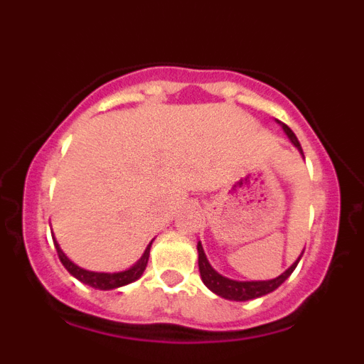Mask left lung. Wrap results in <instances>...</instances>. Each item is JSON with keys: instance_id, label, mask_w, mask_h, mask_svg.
Instances as JSON below:
<instances>
[{"instance_id": "8db88e82", "label": "left lung", "mask_w": 364, "mask_h": 364, "mask_svg": "<svg viewBox=\"0 0 364 364\" xmlns=\"http://www.w3.org/2000/svg\"><path fill=\"white\" fill-rule=\"evenodd\" d=\"M279 124H281V122H279ZM281 125H282V129H284V133L288 134V138L291 140V144H294L302 154V147L301 144H299L297 136L294 134V131H291L286 124H281ZM197 250H198V269H200L202 282H204V284L213 291V294L220 295V297L224 299H230V301H250V299L262 297V295L269 294V291L277 290L279 286H281L282 282L290 277L291 273H294L295 266L299 264V260H301L302 257V255L299 257L294 264L286 269L282 275L272 279V281H233V279L222 277L220 273L215 272V269L211 268V264L208 262V259H205V253L204 250H202L200 242H198Z\"/></svg>"}]
</instances>
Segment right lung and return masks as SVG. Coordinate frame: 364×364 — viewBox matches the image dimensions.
Returning <instances> with one entry per match:
<instances>
[{"instance_id": "obj_1", "label": "right lung", "mask_w": 364, "mask_h": 364, "mask_svg": "<svg viewBox=\"0 0 364 364\" xmlns=\"http://www.w3.org/2000/svg\"><path fill=\"white\" fill-rule=\"evenodd\" d=\"M151 244L153 242H149V246L146 247V252H144V255L140 257V260H138L134 266H131L129 269H125V272H117V273H100V272H89V269H83L80 268V266L74 264L73 260L67 259V255L62 252L60 244H58L56 239H54V246H56L58 257H60V260H62V264L65 266L67 272H69L73 277L78 279V281H82L83 284L92 286V288H96V290H114V288L131 284V282H134L136 279L142 277L144 269H146L147 266V260H149Z\"/></svg>"}]
</instances>
